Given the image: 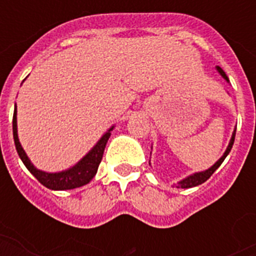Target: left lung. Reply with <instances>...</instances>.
Masks as SVG:
<instances>
[{
  "label": "left lung",
  "instance_id": "8db88e82",
  "mask_svg": "<svg viewBox=\"0 0 256 256\" xmlns=\"http://www.w3.org/2000/svg\"><path fill=\"white\" fill-rule=\"evenodd\" d=\"M216 70H218V72L224 76V78L226 79V80H229L228 79V76H226V74L224 72V70L220 67H216ZM234 137H236V130L233 132V136H232V140L230 142H229V145H228V150H225V154H224V156L220 158V160L215 163L214 166L210 167L208 170H206V172H196V174H193V176H189V177H186L185 180H182V181H180V182L177 184V188H193V186H198V185H200V184L206 182L207 180H208L212 174H214V172L218 168V167L220 166V163L225 160V158L228 155H229V152H230L232 146H233V142H234Z\"/></svg>",
  "mask_w": 256,
  "mask_h": 256
}]
</instances>
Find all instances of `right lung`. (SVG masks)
<instances>
[{
	"instance_id": "right-lung-1",
	"label": "right lung",
	"mask_w": 256,
	"mask_h": 256,
	"mask_svg": "<svg viewBox=\"0 0 256 256\" xmlns=\"http://www.w3.org/2000/svg\"><path fill=\"white\" fill-rule=\"evenodd\" d=\"M16 108L14 112V120H12V126H14V145H16V150L19 154L20 159L24 163V166L28 168V172L34 176V177L40 181V182L53 190H66V189H74L79 188V186H84L86 184H89L92 181V178L94 177L97 168L100 166L101 159H102V154L106 150V141L111 136V128L108 130V133H106L101 140L96 144L93 150H90L88 155L84 156V159L78 162L76 164L71 168H68L66 172H45L38 170L36 167L32 166V163L30 159L26 155L24 150L22 148V145L18 138V123H16Z\"/></svg>"
}]
</instances>
